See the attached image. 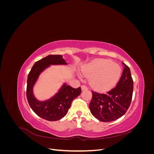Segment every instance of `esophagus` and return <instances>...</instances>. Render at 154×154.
I'll use <instances>...</instances> for the list:
<instances>
[{"label": "esophagus", "mask_w": 154, "mask_h": 154, "mask_svg": "<svg viewBox=\"0 0 154 154\" xmlns=\"http://www.w3.org/2000/svg\"><path fill=\"white\" fill-rule=\"evenodd\" d=\"M81 87H82V91H84V90H87V89H88V88H87V86H85V85H82L81 86Z\"/></svg>", "instance_id": "34e87169"}]
</instances>
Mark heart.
Here are the masks:
<instances>
[{
    "label": "heart",
    "mask_w": 154,
    "mask_h": 154,
    "mask_svg": "<svg viewBox=\"0 0 154 154\" xmlns=\"http://www.w3.org/2000/svg\"><path fill=\"white\" fill-rule=\"evenodd\" d=\"M120 67L109 60H99L83 71L87 77L92 78L91 83L97 89L103 90L112 86L120 75Z\"/></svg>",
    "instance_id": "1"
}]
</instances>
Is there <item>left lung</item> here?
<instances>
[{"label":"left lung","instance_id":"obj_1","mask_svg":"<svg viewBox=\"0 0 154 154\" xmlns=\"http://www.w3.org/2000/svg\"><path fill=\"white\" fill-rule=\"evenodd\" d=\"M123 71L116 86L105 93L92 91L91 114L102 122H110L123 116L131 103L134 82L130 68L123 63Z\"/></svg>","mask_w":154,"mask_h":154}]
</instances>
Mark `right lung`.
<instances>
[{
  "label": "right lung",
  "mask_w": 154,
  "mask_h": 154,
  "mask_svg": "<svg viewBox=\"0 0 154 154\" xmlns=\"http://www.w3.org/2000/svg\"><path fill=\"white\" fill-rule=\"evenodd\" d=\"M66 64L62 55H48L33 65L27 76L26 96L29 105L36 115L50 122L59 120L67 114L72 100L80 94L81 87L74 88L63 84L52 98L44 101H38L35 98L32 88L40 74L50 65Z\"/></svg>",
  "instance_id": "right-lung-1"
}]
</instances>
